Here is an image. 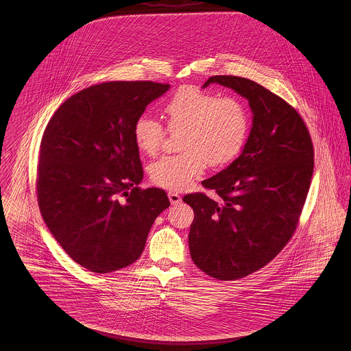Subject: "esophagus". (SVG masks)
Segmentation results:
<instances>
[{
    "mask_svg": "<svg viewBox=\"0 0 351 351\" xmlns=\"http://www.w3.org/2000/svg\"><path fill=\"white\" fill-rule=\"evenodd\" d=\"M167 196H169V200H170L173 205H177V204L181 202V196L178 193H176V192H169Z\"/></svg>",
    "mask_w": 351,
    "mask_h": 351,
    "instance_id": "34e87169",
    "label": "esophagus"
}]
</instances>
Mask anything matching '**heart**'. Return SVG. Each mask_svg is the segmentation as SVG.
I'll list each match as a JSON object with an SVG mask.
<instances>
[{
	"mask_svg": "<svg viewBox=\"0 0 351 351\" xmlns=\"http://www.w3.org/2000/svg\"><path fill=\"white\" fill-rule=\"evenodd\" d=\"M170 132L180 135V154L166 155L150 166L154 185L182 191L205 169L223 167L243 150L250 134V114L234 96H223L185 85L178 88L162 106ZM135 145L147 155L163 146L166 128L156 119L142 114L132 127Z\"/></svg>",
	"mask_w": 351,
	"mask_h": 351,
	"instance_id": "obj_1",
	"label": "heart"
}]
</instances>
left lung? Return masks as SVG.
Instances as JSON below:
<instances>
[{"instance_id": "left-lung-1", "label": "left lung", "mask_w": 351, "mask_h": 351, "mask_svg": "<svg viewBox=\"0 0 351 351\" xmlns=\"http://www.w3.org/2000/svg\"><path fill=\"white\" fill-rule=\"evenodd\" d=\"M234 89L250 104L252 128L242 154L202 181L221 199L196 192L182 200L195 210L191 256L205 274L234 281L274 259L293 237L313 173V145L300 113L262 85L235 75L209 84Z\"/></svg>"}]
</instances>
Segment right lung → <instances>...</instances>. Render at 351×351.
<instances>
[{
	"label": "right lung",
	"mask_w": 351,
	"mask_h": 351,
	"mask_svg": "<svg viewBox=\"0 0 351 351\" xmlns=\"http://www.w3.org/2000/svg\"><path fill=\"white\" fill-rule=\"evenodd\" d=\"M169 84L116 81L64 101L40 142L36 195L43 220L67 255L93 273L139 259L151 226L170 201L142 189L132 127Z\"/></svg>",
	"instance_id": "obj_1"
}]
</instances>
